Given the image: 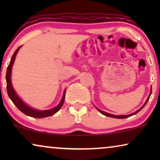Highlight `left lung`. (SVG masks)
<instances>
[{
  "mask_svg": "<svg viewBox=\"0 0 160 160\" xmlns=\"http://www.w3.org/2000/svg\"><path fill=\"white\" fill-rule=\"evenodd\" d=\"M151 94H152V89H151V92H150V94H149V95H148V98H147V100H146V101L145 103H144L143 106H142L141 108L138 109V110L137 111H135V112H134V113H131V114H130V115H119V116H117V115H113V114H111V113H106V112H105V111H101V110H100V109H98V108H97V109H98V111H99V112L101 113L102 114H103V115H105V116H106V117H112V118H116V119H125V118H128V117H131V116H133V115L136 114L137 113H138L139 111H141V109L143 108V107L146 106V104L147 103L148 100V99H149V98H150V95H151Z\"/></svg>",
  "mask_w": 160,
  "mask_h": 160,
  "instance_id": "obj_1",
  "label": "left lung"
}]
</instances>
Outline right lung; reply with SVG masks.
Returning <instances> with one entry per match:
<instances>
[{
  "instance_id": "right-lung-1",
  "label": "right lung",
  "mask_w": 160,
  "mask_h": 160,
  "mask_svg": "<svg viewBox=\"0 0 160 160\" xmlns=\"http://www.w3.org/2000/svg\"><path fill=\"white\" fill-rule=\"evenodd\" d=\"M21 47H18L16 51L14 52V54H13V57L11 59L10 63L8 65L7 68V71H6V89H7V93L8 97L12 101L14 102V104L16 106L18 109L20 111H22L23 113H25V115L29 116V117H34V118H44L47 117H50V116H52L54 113L58 112V111L60 110V109L62 108L63 102H64L65 100V91L64 92V94H63V97L61 100V101L59 105L55 108L50 109V110H47V111H38L36 110V109H33L30 107L28 106L25 102H24L20 98H19L15 92L12 87V82H11V73H12V68L13 65V63L14 62L15 60V56L17 53V52L19 51V48Z\"/></svg>"
}]
</instances>
